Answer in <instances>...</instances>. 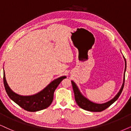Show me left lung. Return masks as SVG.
<instances>
[{"instance_id":"8db88e82","label":"left lung","mask_w":131,"mask_h":131,"mask_svg":"<svg viewBox=\"0 0 131 131\" xmlns=\"http://www.w3.org/2000/svg\"><path fill=\"white\" fill-rule=\"evenodd\" d=\"M124 59H125V73L126 69V59L125 57H124ZM125 74H124L123 83L122 88H121L120 91L118 92V94L115 95V97H114V99H112L111 100L109 101V102L103 104L95 103L91 102V101H89L88 99L85 98V97H84V96H83L82 94H81V92H80V91L79 90V89H78L77 85H75V83H74L73 81H71L72 86V88H73V90L74 92V96H75V100L78 106H79V107H80L82 109H83V110L88 111L101 112V111H103L105 110L108 107H110L112 103H114L118 99L119 96L120 95L121 93H122L124 87V85H125Z\"/></svg>"}]
</instances>
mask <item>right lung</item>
I'll list each match as a JSON object with an SVG mask.
<instances>
[{"mask_svg":"<svg viewBox=\"0 0 131 131\" xmlns=\"http://www.w3.org/2000/svg\"><path fill=\"white\" fill-rule=\"evenodd\" d=\"M67 78L66 76L58 78L45 88L43 90L35 95L22 96L18 95L13 91L8 85L4 72V83L6 92L11 100L24 110L29 112H36L47 108L52 103L54 98V92L60 83Z\"/></svg>","mask_w":131,"mask_h":131,"instance_id":"right-lung-1","label":"right lung"}]
</instances>
